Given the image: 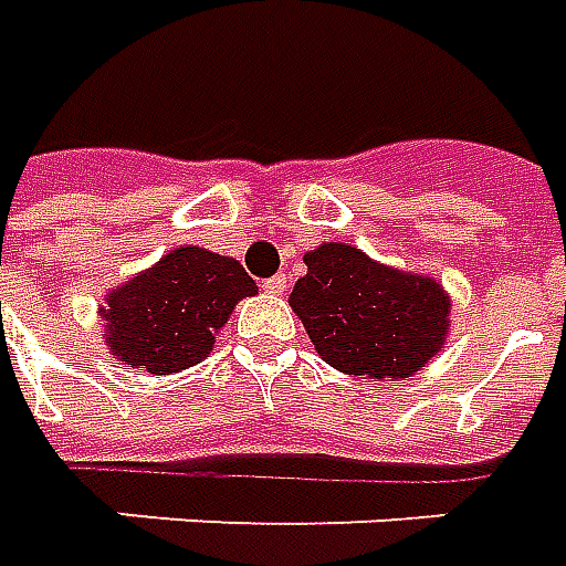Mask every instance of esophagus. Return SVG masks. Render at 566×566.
Instances as JSON below:
<instances>
[{
    "mask_svg": "<svg viewBox=\"0 0 566 566\" xmlns=\"http://www.w3.org/2000/svg\"><path fill=\"white\" fill-rule=\"evenodd\" d=\"M286 286H290V276L286 274H276L271 276V280H264V292H271V295H283L286 292Z\"/></svg>",
    "mask_w": 566,
    "mask_h": 566,
    "instance_id": "34e87169",
    "label": "esophagus"
}]
</instances>
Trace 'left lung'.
<instances>
[{"label": "left lung", "mask_w": 566, "mask_h": 566, "mask_svg": "<svg viewBox=\"0 0 566 566\" xmlns=\"http://www.w3.org/2000/svg\"><path fill=\"white\" fill-rule=\"evenodd\" d=\"M304 264L290 304L332 368L399 380L442 350L451 295L436 276L380 264L350 243H319L304 252Z\"/></svg>", "instance_id": "obj_1"}]
</instances>
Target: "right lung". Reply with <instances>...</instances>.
Returning <instances> with one entry per match:
<instances>
[{
    "label": "right lung",
    "instance_id": "1",
    "mask_svg": "<svg viewBox=\"0 0 566 566\" xmlns=\"http://www.w3.org/2000/svg\"><path fill=\"white\" fill-rule=\"evenodd\" d=\"M255 292L238 259L186 243L106 292L97 314L115 363L174 375L212 354L231 311Z\"/></svg>",
    "mask_w": 566,
    "mask_h": 566
}]
</instances>
